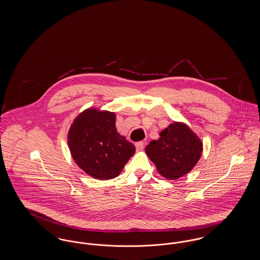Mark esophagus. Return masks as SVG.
Wrapping results in <instances>:
<instances>
[{
	"label": "esophagus",
	"mask_w": 260,
	"mask_h": 260,
	"mask_svg": "<svg viewBox=\"0 0 260 260\" xmlns=\"http://www.w3.org/2000/svg\"><path fill=\"white\" fill-rule=\"evenodd\" d=\"M136 147L137 151H141L144 148V143L143 142H136Z\"/></svg>",
	"instance_id": "34e87169"
}]
</instances>
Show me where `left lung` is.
Segmentation results:
<instances>
[{
	"label": "left lung",
	"mask_w": 260,
	"mask_h": 260,
	"mask_svg": "<svg viewBox=\"0 0 260 260\" xmlns=\"http://www.w3.org/2000/svg\"><path fill=\"white\" fill-rule=\"evenodd\" d=\"M158 173L175 180L190 173L203 153V141L185 123L173 122L152 140L145 148Z\"/></svg>",
	"instance_id": "left-lung-1"
}]
</instances>
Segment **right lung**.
<instances>
[{"label": "right lung", "mask_w": 260, "mask_h": 260, "mask_svg": "<svg viewBox=\"0 0 260 260\" xmlns=\"http://www.w3.org/2000/svg\"><path fill=\"white\" fill-rule=\"evenodd\" d=\"M67 143L77 166L99 180L117 177L136 153L135 145L117 132L116 114L95 107L75 118Z\"/></svg>", "instance_id": "add662e5"}]
</instances>
